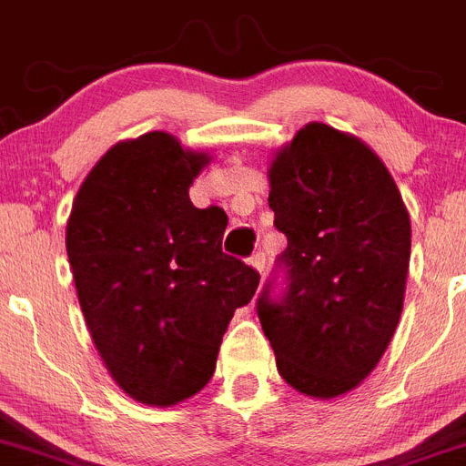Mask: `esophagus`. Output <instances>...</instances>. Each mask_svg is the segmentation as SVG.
I'll return each mask as SVG.
<instances>
[{"label":"esophagus","mask_w":466,"mask_h":466,"mask_svg":"<svg viewBox=\"0 0 466 466\" xmlns=\"http://www.w3.org/2000/svg\"><path fill=\"white\" fill-rule=\"evenodd\" d=\"M250 267H253L255 271H259V274H264V253L262 250H258V253L250 255Z\"/></svg>","instance_id":"1"}]
</instances>
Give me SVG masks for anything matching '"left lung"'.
Masks as SVG:
<instances>
[{
    "mask_svg": "<svg viewBox=\"0 0 466 466\" xmlns=\"http://www.w3.org/2000/svg\"><path fill=\"white\" fill-rule=\"evenodd\" d=\"M269 186L288 248L259 292L258 318L292 388L343 395L371 374L400 322L409 213L379 155L322 123L276 155Z\"/></svg>",
    "mask_w": 466,
    "mask_h": 466,
    "instance_id": "1",
    "label": "left lung"
}]
</instances>
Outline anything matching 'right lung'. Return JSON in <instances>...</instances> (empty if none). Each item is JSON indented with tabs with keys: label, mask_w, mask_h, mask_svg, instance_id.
Returning <instances> with one entry per match:
<instances>
[{
	"label": "right lung",
	"mask_w": 466,
	"mask_h": 466,
	"mask_svg": "<svg viewBox=\"0 0 466 466\" xmlns=\"http://www.w3.org/2000/svg\"><path fill=\"white\" fill-rule=\"evenodd\" d=\"M207 153L165 132L116 144L92 167L66 223L90 337L116 383L171 406L211 380L234 311L259 274L223 253V208L190 202Z\"/></svg>",
	"instance_id": "obj_1"
}]
</instances>
